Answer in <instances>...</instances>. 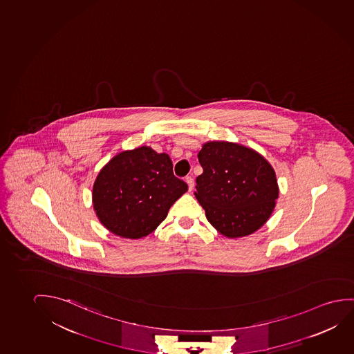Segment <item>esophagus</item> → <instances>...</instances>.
<instances>
[{
  "mask_svg": "<svg viewBox=\"0 0 354 354\" xmlns=\"http://www.w3.org/2000/svg\"><path fill=\"white\" fill-rule=\"evenodd\" d=\"M185 181H186V184L189 186V191H192V189H194V179L191 176H187Z\"/></svg>",
  "mask_w": 354,
  "mask_h": 354,
  "instance_id": "obj_1",
  "label": "esophagus"
}]
</instances>
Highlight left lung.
<instances>
[{"label":"left lung","instance_id":"left-lung-1","mask_svg":"<svg viewBox=\"0 0 354 354\" xmlns=\"http://www.w3.org/2000/svg\"><path fill=\"white\" fill-rule=\"evenodd\" d=\"M198 160L203 173L196 179V198L221 235H251L267 223L279 197L267 159L241 145L212 141L202 146Z\"/></svg>","mask_w":354,"mask_h":354}]
</instances>
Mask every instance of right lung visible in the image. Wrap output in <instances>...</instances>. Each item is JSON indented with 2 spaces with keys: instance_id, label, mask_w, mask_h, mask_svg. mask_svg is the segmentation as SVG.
I'll return each mask as SVG.
<instances>
[{
  "instance_id": "1",
  "label": "right lung",
  "mask_w": 354,
  "mask_h": 354,
  "mask_svg": "<svg viewBox=\"0 0 354 354\" xmlns=\"http://www.w3.org/2000/svg\"><path fill=\"white\" fill-rule=\"evenodd\" d=\"M186 191L169 156L142 146L114 156L98 173L93 209L114 235L141 239L156 230Z\"/></svg>"
}]
</instances>
